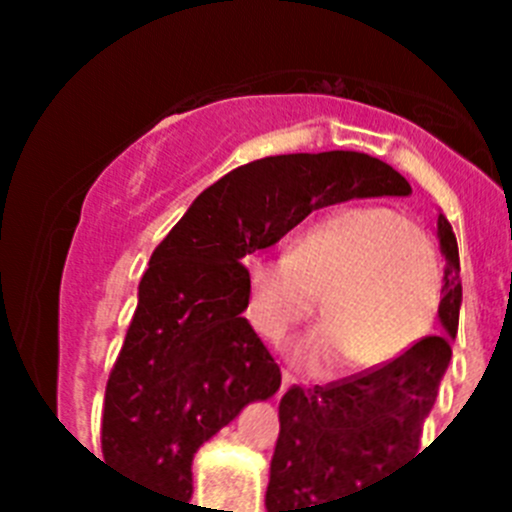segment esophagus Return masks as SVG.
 Segmentation results:
<instances>
[{
  "label": "esophagus",
  "instance_id": "1",
  "mask_svg": "<svg viewBox=\"0 0 512 512\" xmlns=\"http://www.w3.org/2000/svg\"><path fill=\"white\" fill-rule=\"evenodd\" d=\"M295 384H297V379L292 377V374H289V372H284L282 374V387H279V395H284V392H287L289 387H295Z\"/></svg>",
  "mask_w": 512,
  "mask_h": 512
}]
</instances>
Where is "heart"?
<instances>
[{
  "mask_svg": "<svg viewBox=\"0 0 512 512\" xmlns=\"http://www.w3.org/2000/svg\"><path fill=\"white\" fill-rule=\"evenodd\" d=\"M246 318L269 343H284L323 297V318L292 359L312 377L351 361L372 372L408 354L438 310V266L431 243L392 207L330 212L305 230L289 256L251 253Z\"/></svg>",
  "mask_w": 512,
  "mask_h": 512,
  "instance_id": "1",
  "label": "heart"
}]
</instances>
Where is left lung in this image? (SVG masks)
<instances>
[{
  "label": "left lung",
  "instance_id": "8db88e82",
  "mask_svg": "<svg viewBox=\"0 0 512 512\" xmlns=\"http://www.w3.org/2000/svg\"><path fill=\"white\" fill-rule=\"evenodd\" d=\"M438 241L446 256L438 305L446 333L420 338L408 354L372 372L284 392L266 487L269 512H333L328 508L377 487L420 456L423 423L451 361L461 307L459 246L443 215Z\"/></svg>",
  "mask_w": 512,
  "mask_h": 512
}]
</instances>
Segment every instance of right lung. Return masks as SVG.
<instances>
[{"label": "right lung", "mask_w": 512, "mask_h": 512, "mask_svg": "<svg viewBox=\"0 0 512 512\" xmlns=\"http://www.w3.org/2000/svg\"><path fill=\"white\" fill-rule=\"evenodd\" d=\"M384 194L405 197L410 184L356 151L266 156L207 187L140 279L104 390V461L140 487L192 497L197 449L282 384L274 356L241 318V261L274 246L312 210Z\"/></svg>", "instance_id": "obj_1"}]
</instances>
